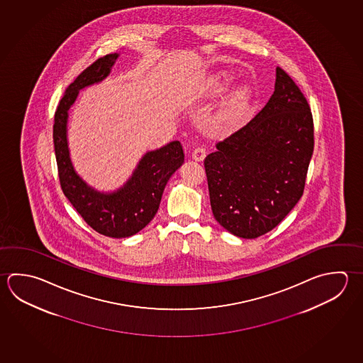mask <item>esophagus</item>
<instances>
[{"label": "esophagus", "instance_id": "obj_1", "mask_svg": "<svg viewBox=\"0 0 363 363\" xmlns=\"http://www.w3.org/2000/svg\"><path fill=\"white\" fill-rule=\"evenodd\" d=\"M191 157L196 161H203L206 157V148L205 147H196L193 152H191Z\"/></svg>", "mask_w": 363, "mask_h": 363}]
</instances>
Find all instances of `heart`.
I'll list each match as a JSON object with an SVG mask.
<instances>
[{
  "instance_id": "obj_1",
  "label": "heart",
  "mask_w": 363,
  "mask_h": 363,
  "mask_svg": "<svg viewBox=\"0 0 363 363\" xmlns=\"http://www.w3.org/2000/svg\"><path fill=\"white\" fill-rule=\"evenodd\" d=\"M226 78L220 77L212 80L211 89L213 92H221L226 86ZM251 99V94L247 86L238 88L235 92L233 93L230 99L225 102L223 110L220 111V121L225 125H237L238 123L243 118L244 112L248 107Z\"/></svg>"
}]
</instances>
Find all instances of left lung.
Returning <instances> with one entry per match:
<instances>
[{"instance_id":"obj_1","label":"left lung","mask_w":363,"mask_h":363,"mask_svg":"<svg viewBox=\"0 0 363 363\" xmlns=\"http://www.w3.org/2000/svg\"><path fill=\"white\" fill-rule=\"evenodd\" d=\"M313 145L310 105L277 67L275 91L264 108L205 158L218 224L244 239L280 224L303 194Z\"/></svg>"}]
</instances>
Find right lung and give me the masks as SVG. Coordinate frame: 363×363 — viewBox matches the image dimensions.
Returning <instances> with one entry per match:
<instances>
[{
    "label": "right lung",
    "instance_id": "obj_1",
    "mask_svg": "<svg viewBox=\"0 0 363 363\" xmlns=\"http://www.w3.org/2000/svg\"><path fill=\"white\" fill-rule=\"evenodd\" d=\"M118 56L110 53L96 60L66 88L55 112L53 145L61 189L77 212L99 234L128 238L155 218L167 180L184 162V152L180 142L174 140L145 153L126 184L107 194L88 186L75 172L66 139L67 111L82 88L105 79Z\"/></svg>",
    "mask_w": 363,
    "mask_h": 363
}]
</instances>
